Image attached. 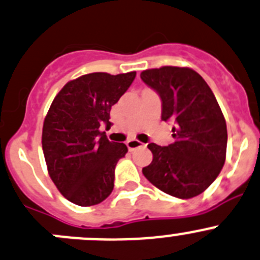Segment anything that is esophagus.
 <instances>
[{
  "label": "esophagus",
  "instance_id": "esophagus-1",
  "mask_svg": "<svg viewBox=\"0 0 260 260\" xmlns=\"http://www.w3.org/2000/svg\"><path fill=\"white\" fill-rule=\"evenodd\" d=\"M142 146H143V143L140 142V141H137V140H129L127 142V147L129 151L136 150V148H138V147H142Z\"/></svg>",
  "mask_w": 260,
  "mask_h": 260
}]
</instances>
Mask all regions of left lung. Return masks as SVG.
<instances>
[{"label": "left lung", "instance_id": "1", "mask_svg": "<svg viewBox=\"0 0 260 260\" xmlns=\"http://www.w3.org/2000/svg\"><path fill=\"white\" fill-rule=\"evenodd\" d=\"M141 79L160 95L161 119L175 124L173 143L147 146L153 158L142 169L143 175L173 197H196L225 164L228 128L220 105L203 77L188 67L146 70Z\"/></svg>", "mask_w": 260, "mask_h": 260}]
</instances>
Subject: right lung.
Masks as SVG:
<instances>
[{
    "instance_id": "right-lung-1",
    "label": "right lung",
    "mask_w": 260,
    "mask_h": 260,
    "mask_svg": "<svg viewBox=\"0 0 260 260\" xmlns=\"http://www.w3.org/2000/svg\"><path fill=\"white\" fill-rule=\"evenodd\" d=\"M136 72H94L67 82L44 119L42 146L48 173L63 197L87 207L114 188V170L128 148L110 142L100 125H110V109L131 86Z\"/></svg>"
}]
</instances>
